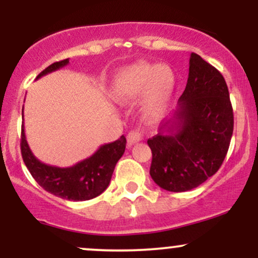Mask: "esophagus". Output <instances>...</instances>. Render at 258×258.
Returning <instances> with one entry per match:
<instances>
[{
	"mask_svg": "<svg viewBox=\"0 0 258 258\" xmlns=\"http://www.w3.org/2000/svg\"><path fill=\"white\" fill-rule=\"evenodd\" d=\"M143 138V135L139 130H133V131H130L128 135H127V146L131 147L133 144L138 143V142L142 141Z\"/></svg>",
	"mask_w": 258,
	"mask_h": 258,
	"instance_id": "34e87169",
	"label": "esophagus"
}]
</instances>
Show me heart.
Listing matches in <instances>:
<instances>
[{
    "instance_id": "obj_1",
    "label": "heart",
    "mask_w": 258,
    "mask_h": 258,
    "mask_svg": "<svg viewBox=\"0 0 258 258\" xmlns=\"http://www.w3.org/2000/svg\"><path fill=\"white\" fill-rule=\"evenodd\" d=\"M176 85V75L168 65L137 61L121 68L115 74L110 97L119 104H130L139 97L143 116L158 119L167 111Z\"/></svg>"
}]
</instances>
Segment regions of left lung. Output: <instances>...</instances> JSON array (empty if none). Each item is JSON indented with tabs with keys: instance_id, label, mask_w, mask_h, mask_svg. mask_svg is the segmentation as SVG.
Segmentation results:
<instances>
[{
	"instance_id": "obj_1",
	"label": "left lung",
	"mask_w": 258,
	"mask_h": 258,
	"mask_svg": "<svg viewBox=\"0 0 258 258\" xmlns=\"http://www.w3.org/2000/svg\"><path fill=\"white\" fill-rule=\"evenodd\" d=\"M234 116L222 74L197 53L189 59L185 90L173 116L148 139L150 176L160 188L186 191L217 172L233 135Z\"/></svg>"
}]
</instances>
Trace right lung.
Wrapping results in <instances>:
<instances>
[{
  "mask_svg": "<svg viewBox=\"0 0 258 258\" xmlns=\"http://www.w3.org/2000/svg\"><path fill=\"white\" fill-rule=\"evenodd\" d=\"M69 64V59L57 61L43 70L37 79ZM23 115V111H22ZM126 138L121 136L112 143L103 144L90 158L70 167L51 166L41 162L31 152L22 126L20 149L29 172L44 190L70 201H85L98 197L108 188L116 162L125 153Z\"/></svg>",
  "mask_w": 258,
  "mask_h": 258,
  "instance_id": "1",
  "label": "right lung"
}]
</instances>
